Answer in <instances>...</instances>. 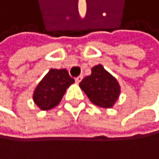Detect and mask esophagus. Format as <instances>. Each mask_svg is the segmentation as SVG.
Here are the masks:
<instances>
[{"instance_id": "esophagus-1", "label": "esophagus", "mask_w": 159, "mask_h": 159, "mask_svg": "<svg viewBox=\"0 0 159 159\" xmlns=\"http://www.w3.org/2000/svg\"><path fill=\"white\" fill-rule=\"evenodd\" d=\"M82 79H83V76H82V75H80V76H78V77L75 78V81H76V83H78V84H79V83L81 82Z\"/></svg>"}]
</instances>
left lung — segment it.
I'll use <instances>...</instances> for the list:
<instances>
[{"mask_svg":"<svg viewBox=\"0 0 159 159\" xmlns=\"http://www.w3.org/2000/svg\"><path fill=\"white\" fill-rule=\"evenodd\" d=\"M79 85L92 103L106 108L114 106L121 91L117 79L101 65L93 67L91 75L86 76Z\"/></svg>","mask_w":159,"mask_h":159,"instance_id":"1","label":"left lung"}]
</instances>
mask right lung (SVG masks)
Listing matches in <instances>:
<instances>
[{
  "label": "right lung",
  "mask_w": 159,
  "mask_h": 159,
  "mask_svg": "<svg viewBox=\"0 0 159 159\" xmlns=\"http://www.w3.org/2000/svg\"><path fill=\"white\" fill-rule=\"evenodd\" d=\"M74 82L66 69H51L34 90V102L41 110H51L60 103L67 88Z\"/></svg>",
  "instance_id": "obj_1"
}]
</instances>
